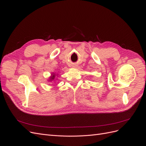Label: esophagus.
I'll use <instances>...</instances> for the list:
<instances>
[{
    "label": "esophagus",
    "mask_w": 146,
    "mask_h": 146,
    "mask_svg": "<svg viewBox=\"0 0 146 146\" xmlns=\"http://www.w3.org/2000/svg\"><path fill=\"white\" fill-rule=\"evenodd\" d=\"M73 67H75V66H74H74H73Z\"/></svg>",
    "instance_id": "esophagus-1"
}]
</instances>
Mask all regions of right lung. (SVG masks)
Listing matches in <instances>:
<instances>
[{
    "mask_svg": "<svg viewBox=\"0 0 146 146\" xmlns=\"http://www.w3.org/2000/svg\"><path fill=\"white\" fill-rule=\"evenodd\" d=\"M58 74H56L55 73H52L51 74V76L49 77V79H48V81L50 82H55V80L57 79V78H56V77L58 76Z\"/></svg>",
    "mask_w": 146,
    "mask_h": 146,
    "instance_id": "right-lung-1",
    "label": "right lung"
}]
</instances>
